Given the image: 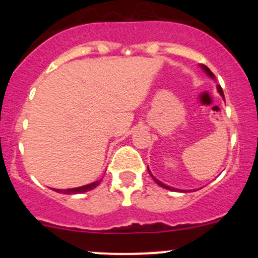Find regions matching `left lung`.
Instances as JSON below:
<instances>
[{"mask_svg": "<svg viewBox=\"0 0 258 258\" xmlns=\"http://www.w3.org/2000/svg\"><path fill=\"white\" fill-rule=\"evenodd\" d=\"M202 67H204V70H205V71H206V72H207V75H209V76H211V77H215V75H213V74H212V72H211V71H210V69H209V67H206V66H202ZM217 90H218V92H220V93H221V96H222V97H223V98H225V95H223V91H222V87H221V86H217ZM148 172H150V171H148ZM151 176H152V175H151ZM152 178H153V179H155V182H156V183H157V184H160V186H161V187H163V188H167V189H171V191H176V189H175V188H172V187H170V186H166V184H165V183H162V182H160V181H158V179H156L155 177H153V176H152Z\"/></svg>", "mask_w": 258, "mask_h": 258, "instance_id": "8db88e82", "label": "left lung"}]
</instances>
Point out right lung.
I'll return each mask as SVG.
<instances>
[{
    "label": "right lung",
    "mask_w": 258,
    "mask_h": 258,
    "mask_svg": "<svg viewBox=\"0 0 258 258\" xmlns=\"http://www.w3.org/2000/svg\"><path fill=\"white\" fill-rule=\"evenodd\" d=\"M100 182H101V179H100V181H96V182H93V183L86 184V186H82V187H77V188H70V189H56V192H58V194H66V195L83 194V192L91 191V189H93V188H95V187H97L98 184H100Z\"/></svg>",
    "instance_id": "1"
}]
</instances>
